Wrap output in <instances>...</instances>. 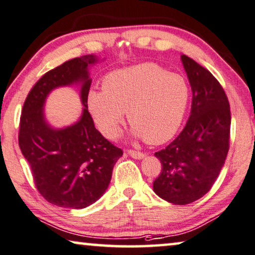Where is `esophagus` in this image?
<instances>
[{
  "mask_svg": "<svg viewBox=\"0 0 255 255\" xmlns=\"http://www.w3.org/2000/svg\"><path fill=\"white\" fill-rule=\"evenodd\" d=\"M128 154L135 159H142V158H144V155H145L143 152L136 151V150H128Z\"/></svg>",
  "mask_w": 255,
  "mask_h": 255,
  "instance_id": "34e87169",
  "label": "esophagus"
}]
</instances>
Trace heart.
Here are the masks:
<instances>
[{"label": "heart", "mask_w": 255, "mask_h": 255, "mask_svg": "<svg viewBox=\"0 0 255 255\" xmlns=\"http://www.w3.org/2000/svg\"><path fill=\"white\" fill-rule=\"evenodd\" d=\"M190 86L177 73L143 63L106 74L103 90H91L88 106L100 130L116 137L127 112L131 132L146 143L161 144L180 129L190 102Z\"/></svg>", "instance_id": "1"}]
</instances>
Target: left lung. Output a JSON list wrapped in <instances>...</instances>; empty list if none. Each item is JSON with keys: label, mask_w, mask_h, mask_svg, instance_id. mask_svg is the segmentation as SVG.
<instances>
[{"label": "left lung", "mask_w": 255, "mask_h": 255, "mask_svg": "<svg viewBox=\"0 0 255 255\" xmlns=\"http://www.w3.org/2000/svg\"><path fill=\"white\" fill-rule=\"evenodd\" d=\"M192 89L191 113L180 135L154 155L161 173L153 182L160 198L187 205L206 195L225 165L230 140L228 97L210 71L181 56Z\"/></svg>", "instance_id": "8db88e82"}]
</instances>
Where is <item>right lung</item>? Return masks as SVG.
<instances>
[{"instance_id": "add662e5", "label": "right lung", "mask_w": 255, "mask_h": 255, "mask_svg": "<svg viewBox=\"0 0 255 255\" xmlns=\"http://www.w3.org/2000/svg\"><path fill=\"white\" fill-rule=\"evenodd\" d=\"M96 62V56L86 55L47 72L30 89L22 106L19 147L29 164L37 191L59 207L80 210L100 199L123 155V150L95 128L88 111V66ZM77 82H83L82 118L70 128H51L43 116L45 98L57 86Z\"/></svg>"}]
</instances>
